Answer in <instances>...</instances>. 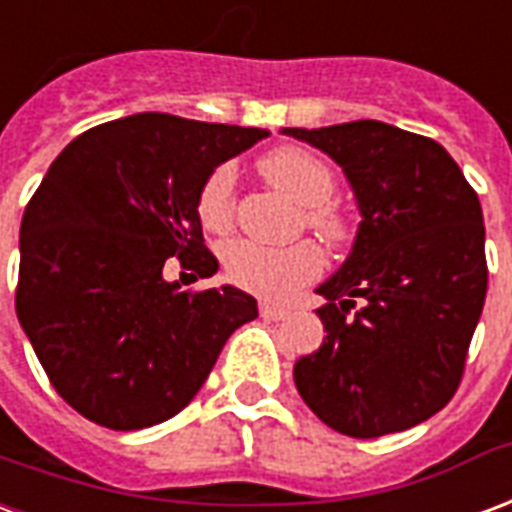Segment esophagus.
Segmentation results:
<instances>
[{
	"label": "esophagus",
	"mask_w": 512,
	"mask_h": 512,
	"mask_svg": "<svg viewBox=\"0 0 512 512\" xmlns=\"http://www.w3.org/2000/svg\"><path fill=\"white\" fill-rule=\"evenodd\" d=\"M290 309L279 304H271V301H260V317H266V320H285Z\"/></svg>",
	"instance_id": "obj_1"
}]
</instances>
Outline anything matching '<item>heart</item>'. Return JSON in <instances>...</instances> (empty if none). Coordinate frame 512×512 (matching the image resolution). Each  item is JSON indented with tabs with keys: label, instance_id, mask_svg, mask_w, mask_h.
<instances>
[{
	"label": "heart",
	"instance_id": "b5f03b06",
	"mask_svg": "<svg viewBox=\"0 0 512 512\" xmlns=\"http://www.w3.org/2000/svg\"><path fill=\"white\" fill-rule=\"evenodd\" d=\"M257 170L276 189L304 206L306 225L339 244L347 238L350 227L339 208L331 206L336 192V176L317 154L301 146H279L257 160ZM233 200H236V176L230 165H217L200 184L198 217L200 222L222 233L233 222ZM225 274L233 285L249 293L285 298L298 287L312 282L323 271V252L312 241H298L290 246H263L246 238L227 241L222 246Z\"/></svg>",
	"mask_w": 512,
	"mask_h": 512
}]
</instances>
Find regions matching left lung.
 Listing matches in <instances>:
<instances>
[{
  "label": "left lung",
  "mask_w": 512,
  "mask_h": 512,
  "mask_svg": "<svg viewBox=\"0 0 512 512\" xmlns=\"http://www.w3.org/2000/svg\"><path fill=\"white\" fill-rule=\"evenodd\" d=\"M342 165L361 208L344 266L317 287L323 347L295 388L339 434L382 437L456 393L488 290L478 192L437 140L382 121L285 130Z\"/></svg>",
  "instance_id": "1"
}]
</instances>
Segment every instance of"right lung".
<instances>
[{
	"instance_id": "right-lung-1",
	"label": "right lung",
	"mask_w": 512,
	"mask_h": 512,
	"mask_svg": "<svg viewBox=\"0 0 512 512\" xmlns=\"http://www.w3.org/2000/svg\"><path fill=\"white\" fill-rule=\"evenodd\" d=\"M266 130L170 113L105 121L67 146L21 219L15 314L48 380L97 426L173 418L214 369L230 333L257 317L236 287L181 290L219 271L203 244L198 192Z\"/></svg>"
}]
</instances>
